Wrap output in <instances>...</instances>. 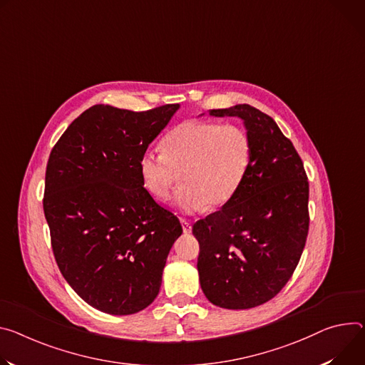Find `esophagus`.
<instances>
[{
    "instance_id": "esophagus-1",
    "label": "esophagus",
    "mask_w": 365,
    "mask_h": 365,
    "mask_svg": "<svg viewBox=\"0 0 365 365\" xmlns=\"http://www.w3.org/2000/svg\"><path fill=\"white\" fill-rule=\"evenodd\" d=\"M180 221H182V227H183L185 233H190V231H192V222L189 220H186V218H182Z\"/></svg>"
}]
</instances>
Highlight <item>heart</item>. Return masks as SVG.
I'll list each match as a JSON object with an SVG mask.
<instances>
[{"mask_svg": "<svg viewBox=\"0 0 365 365\" xmlns=\"http://www.w3.org/2000/svg\"><path fill=\"white\" fill-rule=\"evenodd\" d=\"M163 154L147 150L138 173L145 190L164 201L179 182L176 204L185 211L217 210L239 192L250 164V140L233 123L187 120L161 141Z\"/></svg>", "mask_w": 365, "mask_h": 365, "instance_id": "obj_1", "label": "heart"}]
</instances>
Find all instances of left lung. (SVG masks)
I'll return each mask as SVG.
<instances>
[{"instance_id": "8db88e82", "label": "left lung", "mask_w": 365, "mask_h": 365, "mask_svg": "<svg viewBox=\"0 0 365 365\" xmlns=\"http://www.w3.org/2000/svg\"><path fill=\"white\" fill-rule=\"evenodd\" d=\"M210 115L243 119L250 164L233 200L192 227L200 243V282L212 304L252 309L274 298L300 262L310 222L307 175L267 113L236 105Z\"/></svg>"}]
</instances>
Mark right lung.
Wrapping results in <instances>:
<instances>
[{"label":"right lung","instance_id":"1","mask_svg":"<svg viewBox=\"0 0 365 365\" xmlns=\"http://www.w3.org/2000/svg\"><path fill=\"white\" fill-rule=\"evenodd\" d=\"M179 105L132 112L96 105L53 145L43 211L62 277L91 307L134 314L150 306L179 218L145 190L138 160Z\"/></svg>","mask_w":365,"mask_h":365}]
</instances>
